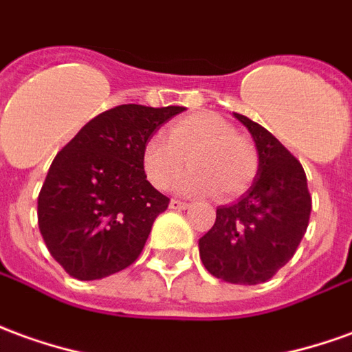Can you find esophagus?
<instances>
[{
    "label": "esophagus",
    "instance_id": "esophagus-1",
    "mask_svg": "<svg viewBox=\"0 0 352 352\" xmlns=\"http://www.w3.org/2000/svg\"><path fill=\"white\" fill-rule=\"evenodd\" d=\"M188 206H190V204H188V201L177 200V198H173V200L169 201V208H171V210H186V208H188Z\"/></svg>",
    "mask_w": 352,
    "mask_h": 352
}]
</instances>
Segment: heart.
Returning a JSON list of instances; mask_svg holds the SVG:
<instances>
[{
    "label": "heart",
    "mask_w": 352,
    "mask_h": 352,
    "mask_svg": "<svg viewBox=\"0 0 352 352\" xmlns=\"http://www.w3.org/2000/svg\"><path fill=\"white\" fill-rule=\"evenodd\" d=\"M179 190L230 200L248 190L259 169V154L248 137L215 112H196L168 127V137L151 135L142 146V168L156 188H168L179 173Z\"/></svg>",
    "instance_id": "1"
}]
</instances>
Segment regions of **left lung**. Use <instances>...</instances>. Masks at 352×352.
Wrapping results in <instances>:
<instances>
[{"mask_svg":"<svg viewBox=\"0 0 352 352\" xmlns=\"http://www.w3.org/2000/svg\"><path fill=\"white\" fill-rule=\"evenodd\" d=\"M234 116L252 133L259 169L240 200L217 208L215 225L200 238V259L215 278L255 286L294 257L309 227L313 200L299 160L263 125Z\"/></svg>","mask_w":352,"mask_h":352,"instance_id":"1","label":"left lung"}]
</instances>
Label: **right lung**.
<instances>
[{
	"instance_id": "right-lung-1",
	"label": "right lung",
	"mask_w": 352,
	"mask_h": 352,
	"mask_svg": "<svg viewBox=\"0 0 352 352\" xmlns=\"http://www.w3.org/2000/svg\"><path fill=\"white\" fill-rule=\"evenodd\" d=\"M183 110L110 108L55 156L39 190L38 225L49 253L72 278H104L141 255L154 219L169 206L146 181L142 146Z\"/></svg>"
}]
</instances>
